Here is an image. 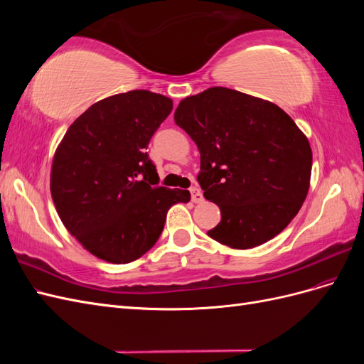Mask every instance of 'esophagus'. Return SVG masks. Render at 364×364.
I'll list each match as a JSON object with an SVG mask.
<instances>
[{
	"mask_svg": "<svg viewBox=\"0 0 364 364\" xmlns=\"http://www.w3.org/2000/svg\"><path fill=\"white\" fill-rule=\"evenodd\" d=\"M190 193H191V202H194V203H200V202L203 200L202 193H200V190H199V188H197V186H193V188L190 190Z\"/></svg>",
	"mask_w": 364,
	"mask_h": 364,
	"instance_id": "1",
	"label": "esophagus"
}]
</instances>
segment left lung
I'll return each instance as SVG.
<instances>
[{"label":"left lung","instance_id":"8db88e82","mask_svg":"<svg viewBox=\"0 0 364 364\" xmlns=\"http://www.w3.org/2000/svg\"><path fill=\"white\" fill-rule=\"evenodd\" d=\"M200 151L205 199L222 213L208 235L232 249L277 237L308 194L313 153L304 132L272 102L214 86L174 112Z\"/></svg>","mask_w":364,"mask_h":364}]
</instances>
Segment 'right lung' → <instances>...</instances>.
I'll list each match as a JSON object with an SVG mask.
<instances>
[{
    "label": "right lung",
    "mask_w": 364,
    "mask_h": 364,
    "mask_svg": "<svg viewBox=\"0 0 364 364\" xmlns=\"http://www.w3.org/2000/svg\"><path fill=\"white\" fill-rule=\"evenodd\" d=\"M171 109V98L146 90L115 94L86 109L58 146L53 202L63 226L94 257L138 259L155 246L168 209L190 202V191L158 185L146 151Z\"/></svg>",
    "instance_id": "add662e5"
}]
</instances>
